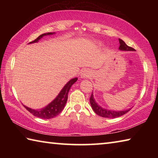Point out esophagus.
<instances>
[{
    "label": "esophagus",
    "instance_id": "1",
    "mask_svg": "<svg viewBox=\"0 0 158 158\" xmlns=\"http://www.w3.org/2000/svg\"><path fill=\"white\" fill-rule=\"evenodd\" d=\"M91 75V72H90L89 69H83L81 73V78H86Z\"/></svg>",
    "mask_w": 158,
    "mask_h": 158
}]
</instances>
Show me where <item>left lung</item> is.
<instances>
[{"label": "left lung", "mask_w": 158, "mask_h": 158, "mask_svg": "<svg viewBox=\"0 0 158 158\" xmlns=\"http://www.w3.org/2000/svg\"><path fill=\"white\" fill-rule=\"evenodd\" d=\"M119 40V50L121 51H135L133 48L128 47L127 45L125 43L123 40L121 39ZM90 103L91 105V107L95 111V114H97L98 116L104 117V118H118L123 116L127 113V112L130 110V109H127V110H122V111H115V110H110V109H106L103 107H102L97 103V102L95 100L94 97H93V94L92 93L91 95L90 98Z\"/></svg>", "instance_id": "obj_1"}]
</instances>
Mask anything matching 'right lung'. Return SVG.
I'll list each match as a JSON object with an SVG mask.
<instances>
[{
	"label": "right lung",
	"instance_id": "add662e5",
	"mask_svg": "<svg viewBox=\"0 0 158 158\" xmlns=\"http://www.w3.org/2000/svg\"><path fill=\"white\" fill-rule=\"evenodd\" d=\"M55 33H47L42 34L40 35L37 39L31 42L28 44L32 43H35V42H38L40 40L42 39L44 36L46 35H51L54 34ZM78 78L75 77L69 80V81L67 83V84L64 85V87L60 90V92L58 93V95L56 96L54 100L51 102L47 105L46 106H44V108L40 109H33L31 108H29L28 106L23 105V106L27 109V110L31 113L33 116L40 118L43 119H49L54 118L55 116H58L59 114L63 108L65 107V105L68 100V96L69 90L70 89L72 85H73L74 83H75Z\"/></svg>",
	"mask_w": 158,
	"mask_h": 158
}]
</instances>
